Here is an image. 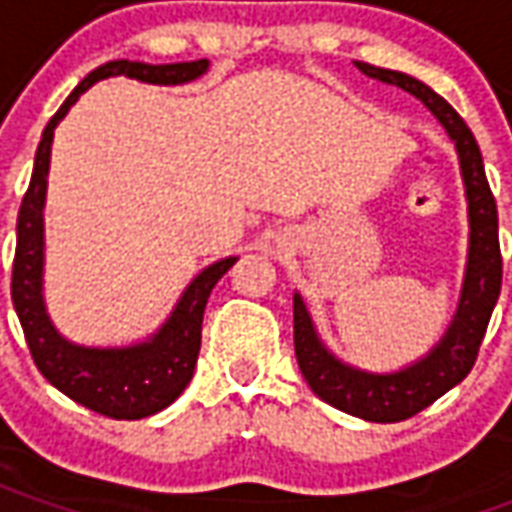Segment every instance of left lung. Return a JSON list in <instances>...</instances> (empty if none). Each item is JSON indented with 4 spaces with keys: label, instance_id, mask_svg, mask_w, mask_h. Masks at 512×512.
Listing matches in <instances>:
<instances>
[{
    "label": "left lung",
    "instance_id": "8db88e82",
    "mask_svg": "<svg viewBox=\"0 0 512 512\" xmlns=\"http://www.w3.org/2000/svg\"><path fill=\"white\" fill-rule=\"evenodd\" d=\"M356 68L370 79L395 84L419 98L455 139L466 197H469V222H472V246H469L461 307L444 340L433 348V354L395 376H370L354 367L340 365L318 340L307 307L299 296L293 299V343H296L301 376L307 378L310 389L323 403L367 422H400L419 414L444 392H450L452 386L461 384L477 362L485 329L502 290L499 213H496L494 191L485 178L483 153L469 126L463 123V117L439 93H433L428 84H422L414 76L386 71L367 62H356Z\"/></svg>",
    "mask_w": 512,
    "mask_h": 512
}]
</instances>
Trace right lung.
<instances>
[{"instance_id": "1", "label": "right lung", "mask_w": 512, "mask_h": 512, "mask_svg": "<svg viewBox=\"0 0 512 512\" xmlns=\"http://www.w3.org/2000/svg\"><path fill=\"white\" fill-rule=\"evenodd\" d=\"M205 68H208V60L169 62V65L115 60L87 73L43 131L38 153H35L32 180L18 208L10 296H13V307L27 337L29 354L46 381L57 386L62 395H68L104 417H150L161 408H167L175 397H180V392L189 386L194 376V365L200 356L202 315H205L208 296L213 285L233 268L235 257L213 263L191 282L172 312V318L150 343L120 348V351H98V348H79L62 340L57 329L51 326L49 315L43 310V296H40L43 202H46V175H49L54 128L68 115L76 98L101 79L128 76V79H139L147 84H183L197 79L200 73H205Z\"/></svg>"}]
</instances>
